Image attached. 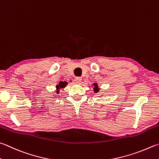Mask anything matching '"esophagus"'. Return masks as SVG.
Instances as JSON below:
<instances>
[{
    "mask_svg": "<svg viewBox=\"0 0 159 159\" xmlns=\"http://www.w3.org/2000/svg\"><path fill=\"white\" fill-rule=\"evenodd\" d=\"M75 82L77 84H80L81 82H82V77H76Z\"/></svg>",
    "mask_w": 159,
    "mask_h": 159,
    "instance_id": "esophagus-1",
    "label": "esophagus"
}]
</instances>
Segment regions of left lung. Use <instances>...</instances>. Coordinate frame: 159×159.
<instances>
[{
  "label": "left lung",
  "instance_id": "8db88e82",
  "mask_svg": "<svg viewBox=\"0 0 159 159\" xmlns=\"http://www.w3.org/2000/svg\"><path fill=\"white\" fill-rule=\"evenodd\" d=\"M93 91L95 93H98L99 91H100V88H98V85L96 83H94L93 84Z\"/></svg>",
  "mask_w": 159,
  "mask_h": 159
}]
</instances>
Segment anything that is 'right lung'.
Returning <instances> with one entry per match:
<instances>
[{
    "label": "right lung",
    "instance_id": "obj_1",
    "mask_svg": "<svg viewBox=\"0 0 159 159\" xmlns=\"http://www.w3.org/2000/svg\"><path fill=\"white\" fill-rule=\"evenodd\" d=\"M68 84L67 82H59V84H57L56 86V89H57V93H59V89H64V87H66V86Z\"/></svg>",
    "mask_w": 159,
    "mask_h": 159
}]
</instances>
